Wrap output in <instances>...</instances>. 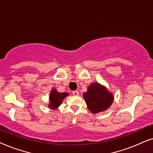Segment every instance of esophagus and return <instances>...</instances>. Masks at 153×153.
Returning <instances> with one entry per match:
<instances>
[{
    "label": "esophagus",
    "instance_id": "34e87169",
    "mask_svg": "<svg viewBox=\"0 0 153 153\" xmlns=\"http://www.w3.org/2000/svg\"><path fill=\"white\" fill-rule=\"evenodd\" d=\"M73 94L74 96H78L79 95L78 91H73Z\"/></svg>",
    "mask_w": 153,
    "mask_h": 153
}]
</instances>
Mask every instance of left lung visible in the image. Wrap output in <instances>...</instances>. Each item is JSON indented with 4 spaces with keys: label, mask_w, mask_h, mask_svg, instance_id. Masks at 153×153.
Returning <instances> with one entry per match:
<instances>
[{
    "label": "left lung",
    "mask_w": 153,
    "mask_h": 153,
    "mask_svg": "<svg viewBox=\"0 0 153 153\" xmlns=\"http://www.w3.org/2000/svg\"><path fill=\"white\" fill-rule=\"evenodd\" d=\"M85 103L89 111L97 114L106 111L114 101V96L107 87L99 82H93L83 94Z\"/></svg>",
    "instance_id": "8db88e82"
}]
</instances>
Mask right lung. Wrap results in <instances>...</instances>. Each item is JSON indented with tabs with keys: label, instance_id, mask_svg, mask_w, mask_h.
Returning a JSON list of instances; mask_svg holds the SVG:
<instances>
[{
	"label": "right lung",
	"instance_id": "add662e5",
	"mask_svg": "<svg viewBox=\"0 0 153 153\" xmlns=\"http://www.w3.org/2000/svg\"><path fill=\"white\" fill-rule=\"evenodd\" d=\"M69 94L67 92H59L56 89H52L50 91V94L49 95L50 102L48 104V108L52 110L57 109L62 104L64 99Z\"/></svg>",
	"mask_w": 153,
	"mask_h": 153
}]
</instances>
